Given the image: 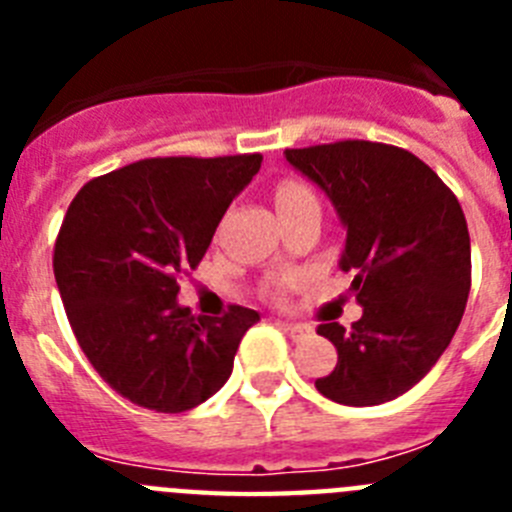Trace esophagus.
Wrapping results in <instances>:
<instances>
[{
	"instance_id": "esophagus-1",
	"label": "esophagus",
	"mask_w": 512,
	"mask_h": 512,
	"mask_svg": "<svg viewBox=\"0 0 512 512\" xmlns=\"http://www.w3.org/2000/svg\"><path fill=\"white\" fill-rule=\"evenodd\" d=\"M279 325H282L284 333H287L289 338H295V341H302V338H307L312 333L310 325H305V323H289V320H282Z\"/></svg>"
}]
</instances>
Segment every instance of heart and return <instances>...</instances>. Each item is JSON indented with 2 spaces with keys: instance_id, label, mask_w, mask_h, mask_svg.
Listing matches in <instances>:
<instances>
[{
  "instance_id": "1",
  "label": "heart",
  "mask_w": 512,
  "mask_h": 512,
  "mask_svg": "<svg viewBox=\"0 0 512 512\" xmlns=\"http://www.w3.org/2000/svg\"><path fill=\"white\" fill-rule=\"evenodd\" d=\"M315 200V194L307 184L302 182H282L277 189V207H287V205H297V202H312Z\"/></svg>"
}]
</instances>
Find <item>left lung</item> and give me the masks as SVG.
I'll return each instance as SVG.
<instances>
[{
	"instance_id": "left-lung-1",
	"label": "left lung",
	"mask_w": 512,
	"mask_h": 512,
	"mask_svg": "<svg viewBox=\"0 0 512 512\" xmlns=\"http://www.w3.org/2000/svg\"><path fill=\"white\" fill-rule=\"evenodd\" d=\"M284 156L336 207L341 269L364 307L351 330L318 325L338 364L315 387L351 408L395 400L431 372L467 307L472 248L459 200L431 166L387 143L338 140Z\"/></svg>"
}]
</instances>
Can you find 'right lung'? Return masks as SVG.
Returning a JSON list of instances; mask_svg holds the SVG:
<instances>
[{"instance_id":"1","label":"right lung","mask_w":512,"mask_h":512,"mask_svg":"<svg viewBox=\"0 0 512 512\" xmlns=\"http://www.w3.org/2000/svg\"><path fill=\"white\" fill-rule=\"evenodd\" d=\"M261 153L146 158L79 189L58 230L53 274L71 330L112 390L140 408L184 413L233 372L259 312L197 318L176 302Z\"/></svg>"}]
</instances>
